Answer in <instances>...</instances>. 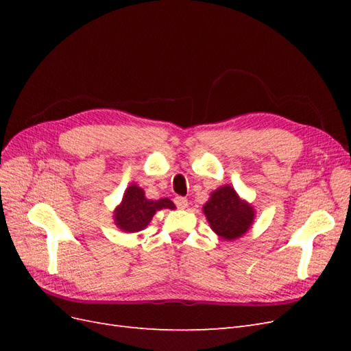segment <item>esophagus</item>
<instances>
[{
	"label": "esophagus",
	"instance_id": "34e87169",
	"mask_svg": "<svg viewBox=\"0 0 351 351\" xmlns=\"http://www.w3.org/2000/svg\"><path fill=\"white\" fill-rule=\"evenodd\" d=\"M174 204L177 205L178 209H186V208H187V199H186V197H182V196H178V197L174 199Z\"/></svg>",
	"mask_w": 351,
	"mask_h": 351
}]
</instances>
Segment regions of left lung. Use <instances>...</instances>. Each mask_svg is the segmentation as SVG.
<instances>
[{"instance_id": "left-lung-1", "label": "left lung", "mask_w": 351, "mask_h": 351, "mask_svg": "<svg viewBox=\"0 0 351 351\" xmlns=\"http://www.w3.org/2000/svg\"><path fill=\"white\" fill-rule=\"evenodd\" d=\"M202 210L212 231L222 240L228 241L246 234L256 215L252 204L241 199L230 184L214 190Z\"/></svg>"}]
</instances>
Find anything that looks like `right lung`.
I'll return each mask as SVG.
<instances>
[{
  "label": "right lung",
  "instance_id": "add662e5",
  "mask_svg": "<svg viewBox=\"0 0 351 351\" xmlns=\"http://www.w3.org/2000/svg\"><path fill=\"white\" fill-rule=\"evenodd\" d=\"M161 209H176V205L167 197L147 199L145 190L132 183L125 189L120 205L115 206L112 219L123 232H137L149 226L154 215Z\"/></svg>",
  "mask_w": 351,
  "mask_h": 351
}]
</instances>
